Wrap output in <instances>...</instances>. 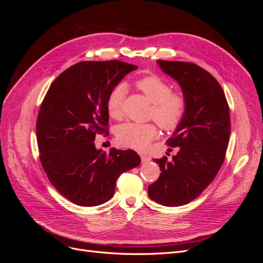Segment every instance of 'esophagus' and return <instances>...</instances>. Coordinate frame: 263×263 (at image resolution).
<instances>
[{
	"mask_svg": "<svg viewBox=\"0 0 263 263\" xmlns=\"http://www.w3.org/2000/svg\"><path fill=\"white\" fill-rule=\"evenodd\" d=\"M140 158H141V162L142 163H147L148 161H150L151 160V158L149 157V156H147V155H140Z\"/></svg>",
	"mask_w": 263,
	"mask_h": 263,
	"instance_id": "esophagus-1",
	"label": "esophagus"
}]
</instances>
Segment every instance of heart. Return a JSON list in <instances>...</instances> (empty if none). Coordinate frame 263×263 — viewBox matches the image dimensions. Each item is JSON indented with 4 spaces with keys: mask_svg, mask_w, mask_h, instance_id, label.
I'll list each match as a JSON object with an SVG mask.
<instances>
[{
    "mask_svg": "<svg viewBox=\"0 0 263 263\" xmlns=\"http://www.w3.org/2000/svg\"><path fill=\"white\" fill-rule=\"evenodd\" d=\"M137 87L153 103L149 117L155 119L163 130H173L181 124L185 116L187 101L184 94L172 91L171 84L163 78L151 74L137 81ZM126 86L118 83L109 91L106 108L108 115L119 119L123 115V101ZM158 136V128L154 123L127 122L117 127L116 137L121 145L139 151L146 150L150 142Z\"/></svg>",
    "mask_w": 263,
    "mask_h": 263,
    "instance_id": "b5f03b06",
    "label": "heart"
}]
</instances>
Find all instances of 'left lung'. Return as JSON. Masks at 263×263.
Returning a JSON list of instances; mask_svg holds the SVG:
<instances>
[{
    "label": "left lung",
    "instance_id": "8db88e82",
    "mask_svg": "<svg viewBox=\"0 0 263 263\" xmlns=\"http://www.w3.org/2000/svg\"><path fill=\"white\" fill-rule=\"evenodd\" d=\"M163 72L180 84L187 101L186 113L168 146L177 156L155 159L160 176L148 186L151 200L164 206H181L200 196L225 160L230 135L229 106L220 84L192 62L158 60Z\"/></svg>",
    "mask_w": 263,
    "mask_h": 263
}]
</instances>
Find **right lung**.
<instances>
[{
  "label": "right lung",
  "mask_w": 263,
  "mask_h": 263,
  "mask_svg": "<svg viewBox=\"0 0 263 263\" xmlns=\"http://www.w3.org/2000/svg\"><path fill=\"white\" fill-rule=\"evenodd\" d=\"M138 67L119 60L82 61L51 83L39 109V158L51 184L80 206L107 202L116 180L140 164L132 149L98 150L94 139L108 133L106 101L113 86Z\"/></svg>",
  "instance_id": "obj_1"
}]
</instances>
